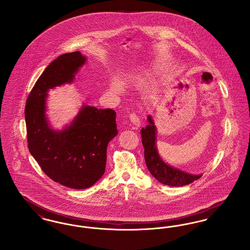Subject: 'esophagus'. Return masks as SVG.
<instances>
[{
  "label": "esophagus",
  "instance_id": "obj_1",
  "mask_svg": "<svg viewBox=\"0 0 250 250\" xmlns=\"http://www.w3.org/2000/svg\"><path fill=\"white\" fill-rule=\"evenodd\" d=\"M129 119H130L131 123L133 124V126L135 128H138L141 126V120L139 118V116L136 113H131L129 115Z\"/></svg>",
  "mask_w": 250,
  "mask_h": 250
}]
</instances>
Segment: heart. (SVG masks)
<instances>
[{"instance_id":"1","label":"heart","mask_w":250,"mask_h":250,"mask_svg":"<svg viewBox=\"0 0 250 250\" xmlns=\"http://www.w3.org/2000/svg\"><path fill=\"white\" fill-rule=\"evenodd\" d=\"M114 87H115L116 89H118V88L120 87V85L119 84L117 83H114Z\"/></svg>"}]
</instances>
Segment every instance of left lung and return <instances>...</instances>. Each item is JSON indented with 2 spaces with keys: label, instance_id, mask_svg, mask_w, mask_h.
<instances>
[{
  "label": "left lung",
  "instance_id": "1",
  "mask_svg": "<svg viewBox=\"0 0 250 250\" xmlns=\"http://www.w3.org/2000/svg\"><path fill=\"white\" fill-rule=\"evenodd\" d=\"M148 125L141 130L144 147V159L150 173L158 182L169 187H183L189 185L202 174H192L178 167L170 166L161 158L156 147V126L151 115L147 116Z\"/></svg>",
  "mask_w": 250,
  "mask_h": 250
}]
</instances>
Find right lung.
I'll return each mask as SVG.
<instances>
[{"label": "right lung", "instance_id": "add662e5", "mask_svg": "<svg viewBox=\"0 0 250 250\" xmlns=\"http://www.w3.org/2000/svg\"><path fill=\"white\" fill-rule=\"evenodd\" d=\"M87 58L80 51L59 56L42 73L27 98L25 121L31 155L49 178L73 189H85L102 177L108 143L118 134L116 112L83 104L62 130L49 125L50 89L72 83Z\"/></svg>", "mask_w": 250, "mask_h": 250}]
</instances>
